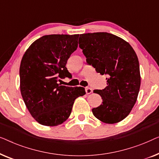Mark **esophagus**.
<instances>
[{
  "label": "esophagus",
  "mask_w": 159,
  "mask_h": 159,
  "mask_svg": "<svg viewBox=\"0 0 159 159\" xmlns=\"http://www.w3.org/2000/svg\"><path fill=\"white\" fill-rule=\"evenodd\" d=\"M85 90H86V93L87 94H89V93L92 92V89L90 88V87H86V88H85Z\"/></svg>",
  "instance_id": "1"
}]
</instances>
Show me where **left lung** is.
<instances>
[{
	"label": "left lung",
	"instance_id": "obj_1",
	"mask_svg": "<svg viewBox=\"0 0 159 159\" xmlns=\"http://www.w3.org/2000/svg\"><path fill=\"white\" fill-rule=\"evenodd\" d=\"M79 43L87 63L107 75L106 88L93 91L102 99V104L92 109L93 115L105 123L122 121L131 111L139 93L137 55L129 43L107 32L80 34Z\"/></svg>",
	"mask_w": 159,
	"mask_h": 159
}]
</instances>
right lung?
I'll use <instances>...</instances> for the list:
<instances>
[{
	"mask_svg": "<svg viewBox=\"0 0 159 159\" xmlns=\"http://www.w3.org/2000/svg\"><path fill=\"white\" fill-rule=\"evenodd\" d=\"M79 34L44 35L31 44L20 66V89L29 111L39 124L56 126L70 116L83 87L60 86L70 75L67 60L76 50Z\"/></svg>",
	"mask_w": 159,
	"mask_h": 159,
	"instance_id": "right-lung-1",
	"label": "right lung"
}]
</instances>
